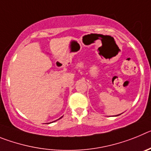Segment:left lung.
I'll list each match as a JSON object with an SVG mask.
<instances>
[{
    "instance_id": "obj_1",
    "label": "left lung",
    "mask_w": 151,
    "mask_h": 151,
    "mask_svg": "<svg viewBox=\"0 0 151 151\" xmlns=\"http://www.w3.org/2000/svg\"><path fill=\"white\" fill-rule=\"evenodd\" d=\"M118 116H119V115H118Z\"/></svg>"
}]
</instances>
